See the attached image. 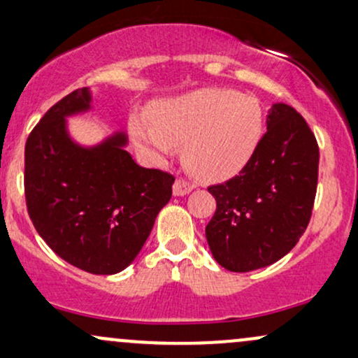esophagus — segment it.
I'll use <instances>...</instances> for the list:
<instances>
[{
	"label": "esophagus",
	"instance_id": "esophagus-1",
	"mask_svg": "<svg viewBox=\"0 0 358 358\" xmlns=\"http://www.w3.org/2000/svg\"><path fill=\"white\" fill-rule=\"evenodd\" d=\"M193 188H195L193 187V183L187 182L185 178H178V180H175V183H173V195L183 196V195H187V193H190Z\"/></svg>",
	"mask_w": 358,
	"mask_h": 358
}]
</instances>
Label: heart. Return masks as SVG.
Masks as SVG:
<instances>
[{
  "mask_svg": "<svg viewBox=\"0 0 358 358\" xmlns=\"http://www.w3.org/2000/svg\"><path fill=\"white\" fill-rule=\"evenodd\" d=\"M131 134L158 156L182 146L185 168L213 182L239 173L252 159L264 134V110L256 97L237 90L202 89L158 104L150 122L136 117Z\"/></svg>",
  "mask_w": 358,
  "mask_h": 358,
  "instance_id": "b5f03b06",
  "label": "heart"
}]
</instances>
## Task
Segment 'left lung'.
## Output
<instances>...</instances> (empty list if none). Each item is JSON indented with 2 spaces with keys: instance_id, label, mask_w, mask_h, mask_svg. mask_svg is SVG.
<instances>
[{
  "instance_id": "1",
  "label": "left lung",
  "mask_w": 358,
  "mask_h": 358,
  "mask_svg": "<svg viewBox=\"0 0 358 358\" xmlns=\"http://www.w3.org/2000/svg\"><path fill=\"white\" fill-rule=\"evenodd\" d=\"M318 162V143L305 117L274 104L252 159L234 178L208 187L217 210L205 236L222 268H266L296 245L313 212Z\"/></svg>"
}]
</instances>
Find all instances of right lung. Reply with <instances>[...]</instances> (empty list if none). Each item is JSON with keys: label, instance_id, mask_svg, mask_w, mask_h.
Listing matches in <instances>:
<instances>
[{"label": "right lung", "instance_id": "1", "mask_svg": "<svg viewBox=\"0 0 358 358\" xmlns=\"http://www.w3.org/2000/svg\"><path fill=\"white\" fill-rule=\"evenodd\" d=\"M87 89L53 104L24 145V200L36 232L57 256L90 274H116L141 250L175 176L134 163L116 134L85 150L65 116L89 109Z\"/></svg>", "mask_w": 358, "mask_h": 358}]
</instances>
